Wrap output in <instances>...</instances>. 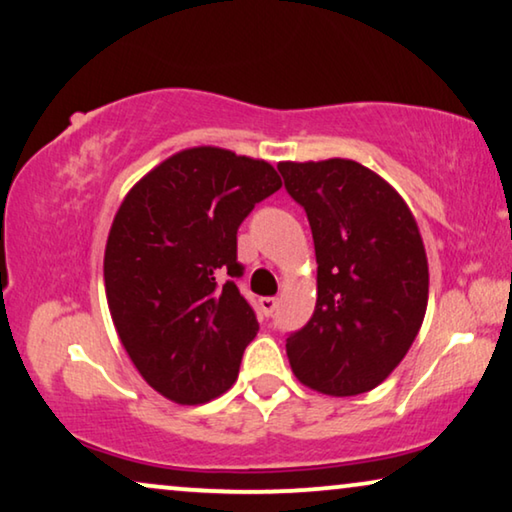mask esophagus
Wrapping results in <instances>:
<instances>
[{"instance_id":"1","label":"esophagus","mask_w":512,"mask_h":512,"mask_svg":"<svg viewBox=\"0 0 512 512\" xmlns=\"http://www.w3.org/2000/svg\"><path fill=\"white\" fill-rule=\"evenodd\" d=\"M258 309L263 316H272V311L277 309V298H261L258 300Z\"/></svg>"}]
</instances>
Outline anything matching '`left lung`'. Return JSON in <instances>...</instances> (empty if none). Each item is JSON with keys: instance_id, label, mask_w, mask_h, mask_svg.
<instances>
[{"instance_id": "left-lung-1", "label": "left lung", "mask_w": 512, "mask_h": 512, "mask_svg": "<svg viewBox=\"0 0 512 512\" xmlns=\"http://www.w3.org/2000/svg\"><path fill=\"white\" fill-rule=\"evenodd\" d=\"M316 249V309L286 339L293 374L332 397L374 390L416 339L429 270L416 217L381 175L351 159L281 161Z\"/></svg>"}]
</instances>
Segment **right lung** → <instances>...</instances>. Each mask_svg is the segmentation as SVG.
I'll return each mask as SVG.
<instances>
[{
  "label": "right lung",
  "instance_id": "obj_1",
  "mask_svg": "<svg viewBox=\"0 0 512 512\" xmlns=\"http://www.w3.org/2000/svg\"><path fill=\"white\" fill-rule=\"evenodd\" d=\"M281 189L268 161L189 147L133 184L110 226L103 281L122 346L175 404H205L238 379L258 332L235 277L238 228Z\"/></svg>",
  "mask_w": 512,
  "mask_h": 512
}]
</instances>
